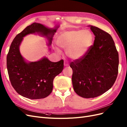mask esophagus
<instances>
[{"mask_svg": "<svg viewBox=\"0 0 127 127\" xmlns=\"http://www.w3.org/2000/svg\"><path fill=\"white\" fill-rule=\"evenodd\" d=\"M69 65L68 64V63L67 62V61H64V66H68Z\"/></svg>", "mask_w": 127, "mask_h": 127, "instance_id": "obj_1", "label": "esophagus"}]
</instances>
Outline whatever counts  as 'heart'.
<instances>
[{
    "label": "heart",
    "instance_id": "1",
    "mask_svg": "<svg viewBox=\"0 0 127 127\" xmlns=\"http://www.w3.org/2000/svg\"><path fill=\"white\" fill-rule=\"evenodd\" d=\"M93 36L87 30H73L63 33L58 39L59 47L67 49V55L73 59H79L85 54L90 47ZM57 52L59 50H57Z\"/></svg>",
    "mask_w": 127,
    "mask_h": 127
}]
</instances>
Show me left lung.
Listing matches in <instances>:
<instances>
[{"label":"left lung","instance_id":"8db88e82","mask_svg":"<svg viewBox=\"0 0 127 127\" xmlns=\"http://www.w3.org/2000/svg\"><path fill=\"white\" fill-rule=\"evenodd\" d=\"M95 40L82 57L72 61V83L76 94L94 98L112 87L118 74L119 55L112 36L97 27L90 26Z\"/></svg>","mask_w":127,"mask_h":127}]
</instances>
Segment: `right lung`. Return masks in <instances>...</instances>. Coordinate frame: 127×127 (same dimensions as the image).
<instances>
[{"label": "right lung", "instance_id": "add662e5", "mask_svg": "<svg viewBox=\"0 0 127 127\" xmlns=\"http://www.w3.org/2000/svg\"><path fill=\"white\" fill-rule=\"evenodd\" d=\"M56 32V29L33 23L18 34L11 42L7 56V70L11 85L23 96L33 99L47 97L52 91L53 79L64 68L63 59L54 63L44 57L36 62L26 63L19 50L23 37L30 33L40 32L49 38L51 44Z\"/></svg>", "mask_w": 127, "mask_h": 127}]
</instances>
